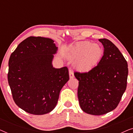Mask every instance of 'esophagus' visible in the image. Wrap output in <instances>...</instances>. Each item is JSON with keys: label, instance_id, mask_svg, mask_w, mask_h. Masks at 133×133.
<instances>
[{"label": "esophagus", "instance_id": "1", "mask_svg": "<svg viewBox=\"0 0 133 133\" xmlns=\"http://www.w3.org/2000/svg\"><path fill=\"white\" fill-rule=\"evenodd\" d=\"M69 75H70V79H72V78H74V77L73 71H72L71 70H69Z\"/></svg>", "mask_w": 133, "mask_h": 133}]
</instances>
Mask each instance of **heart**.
Masks as SVG:
<instances>
[{
	"instance_id": "obj_1",
	"label": "heart",
	"mask_w": 133,
	"mask_h": 133,
	"mask_svg": "<svg viewBox=\"0 0 133 133\" xmlns=\"http://www.w3.org/2000/svg\"><path fill=\"white\" fill-rule=\"evenodd\" d=\"M103 49L99 45L88 41L79 42L71 49L70 59L75 62L79 70L86 71L92 69L100 61Z\"/></svg>"
}]
</instances>
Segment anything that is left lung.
<instances>
[{
    "label": "left lung",
    "mask_w": 133,
    "mask_h": 133,
    "mask_svg": "<svg viewBox=\"0 0 133 133\" xmlns=\"http://www.w3.org/2000/svg\"><path fill=\"white\" fill-rule=\"evenodd\" d=\"M102 43L103 55L97 66L87 72H74L79 81L77 95L83 111L103 115L114 110L127 88L128 63L114 43L107 39Z\"/></svg>",
    "instance_id": "left-lung-1"
}]
</instances>
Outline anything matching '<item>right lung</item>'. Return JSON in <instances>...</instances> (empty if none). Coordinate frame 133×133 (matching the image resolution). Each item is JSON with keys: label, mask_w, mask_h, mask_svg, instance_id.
<instances>
[{"label": "right lung", "mask_w": 133, "mask_h": 133, "mask_svg": "<svg viewBox=\"0 0 133 133\" xmlns=\"http://www.w3.org/2000/svg\"><path fill=\"white\" fill-rule=\"evenodd\" d=\"M57 49L53 40L30 36L11 54L8 81L12 98L28 113L42 115L53 110L61 89L68 81L67 67L52 66Z\"/></svg>", "instance_id": "add662e5"}]
</instances>
